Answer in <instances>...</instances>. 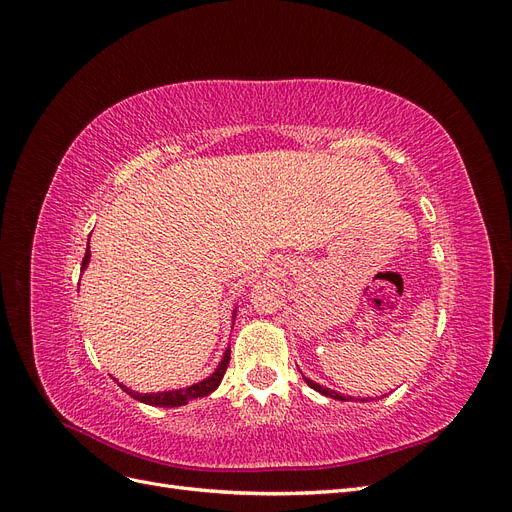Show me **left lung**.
I'll use <instances>...</instances> for the list:
<instances>
[{"label": "left lung", "instance_id": "left-lung-1", "mask_svg": "<svg viewBox=\"0 0 512 512\" xmlns=\"http://www.w3.org/2000/svg\"><path fill=\"white\" fill-rule=\"evenodd\" d=\"M305 378V376H303ZM305 382L309 384V386H312V389L314 391H318V393H322V395H327V397H333V399H339V401H348L344 395H339V393H335V391H331V389H324V386H320V384H316L314 380H309V378H305Z\"/></svg>", "mask_w": 512, "mask_h": 512}]
</instances>
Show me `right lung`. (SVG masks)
Listing matches in <instances>:
<instances>
[{
    "instance_id": "right-lung-1",
    "label": "right lung",
    "mask_w": 512,
    "mask_h": 512,
    "mask_svg": "<svg viewBox=\"0 0 512 512\" xmlns=\"http://www.w3.org/2000/svg\"><path fill=\"white\" fill-rule=\"evenodd\" d=\"M89 256H91V254H89V247H87L85 258H83V267H81L83 271H85V267L89 265ZM235 312H237V309H235ZM228 363H230V348L224 352L218 369H215L209 378H205V380H200V382L188 386V389L164 391V393H136V391L128 389V386H123L121 382H117V384H119L121 389L126 391L130 397H134V399H138V401H143V404L160 406V408H177V406H185V404H188V401H192V399L207 397L209 393H213L215 389H218L222 378H224V374H226Z\"/></svg>"
}]
</instances>
